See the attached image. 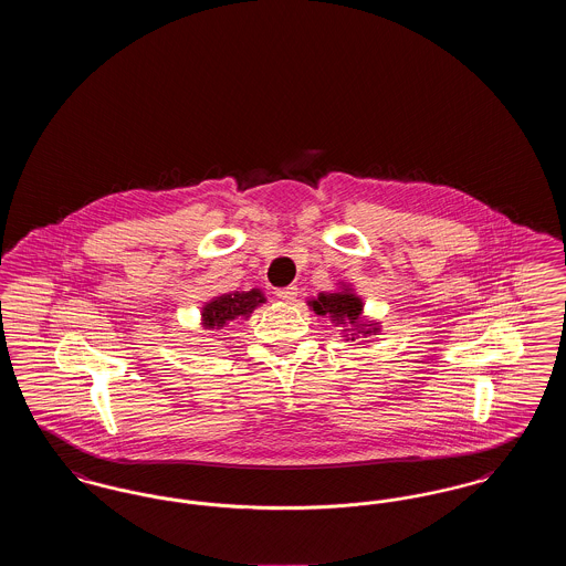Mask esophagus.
<instances>
[{
  "label": "esophagus",
  "mask_w": 566,
  "mask_h": 566,
  "mask_svg": "<svg viewBox=\"0 0 566 566\" xmlns=\"http://www.w3.org/2000/svg\"><path fill=\"white\" fill-rule=\"evenodd\" d=\"M273 295L277 296V298H282V301H295L296 286H286V289H275V291H273Z\"/></svg>",
  "instance_id": "34e87169"
}]
</instances>
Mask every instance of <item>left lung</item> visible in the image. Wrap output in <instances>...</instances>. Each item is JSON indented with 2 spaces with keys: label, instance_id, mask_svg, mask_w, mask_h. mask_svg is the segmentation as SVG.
<instances>
[{
  "label": "left lung",
  "instance_id": "1",
  "mask_svg": "<svg viewBox=\"0 0 566 566\" xmlns=\"http://www.w3.org/2000/svg\"><path fill=\"white\" fill-rule=\"evenodd\" d=\"M314 312L321 314V316H328L333 321L342 324H352V326H358V333L371 324L360 323V312H363V303L358 296L352 295V293H331V295H321L314 303H312ZM376 331V328H374ZM371 333V331H367ZM354 342V337H352Z\"/></svg>",
  "mask_w": 566,
  "mask_h": 566
}]
</instances>
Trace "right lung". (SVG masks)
<instances>
[{
  "label": "right lung",
  "mask_w": 566,
  "mask_h": 566,
  "mask_svg": "<svg viewBox=\"0 0 566 566\" xmlns=\"http://www.w3.org/2000/svg\"><path fill=\"white\" fill-rule=\"evenodd\" d=\"M265 296L259 291L233 293L214 298L203 307V324L206 328H220L227 321H235L238 316H248L256 305H261Z\"/></svg>",
  "instance_id": "right-lung-1"
}]
</instances>
